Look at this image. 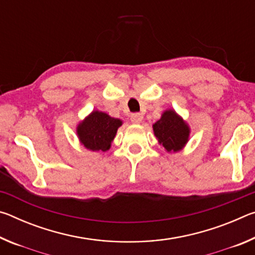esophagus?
Segmentation results:
<instances>
[{"label":"esophagus","mask_w":255,"mask_h":255,"mask_svg":"<svg viewBox=\"0 0 255 255\" xmlns=\"http://www.w3.org/2000/svg\"><path fill=\"white\" fill-rule=\"evenodd\" d=\"M130 120H131L132 124L138 125V124L141 123V120H143V116H141L140 114H133V115H131Z\"/></svg>","instance_id":"obj_1"}]
</instances>
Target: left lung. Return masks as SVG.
<instances>
[{"mask_svg":"<svg viewBox=\"0 0 255 255\" xmlns=\"http://www.w3.org/2000/svg\"><path fill=\"white\" fill-rule=\"evenodd\" d=\"M153 131L158 143L166 152H179L187 145L190 136V127L173 109H167L161 119L153 125Z\"/></svg>","mask_w":255,"mask_h":255,"instance_id":"left-lung-1","label":"left lung"}]
</instances>
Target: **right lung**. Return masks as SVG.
<instances>
[{
    "label": "right lung",
    "mask_w": 255,
    "mask_h": 255,
    "mask_svg": "<svg viewBox=\"0 0 255 255\" xmlns=\"http://www.w3.org/2000/svg\"><path fill=\"white\" fill-rule=\"evenodd\" d=\"M123 122L112 118L106 112L93 110L88 117L77 125L76 133L80 143L93 152H107L111 147L118 128Z\"/></svg>",
    "instance_id": "obj_1"
}]
</instances>
